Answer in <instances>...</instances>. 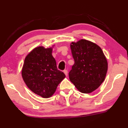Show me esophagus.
Segmentation results:
<instances>
[{
  "instance_id": "1",
  "label": "esophagus",
  "mask_w": 128,
  "mask_h": 128,
  "mask_svg": "<svg viewBox=\"0 0 128 128\" xmlns=\"http://www.w3.org/2000/svg\"><path fill=\"white\" fill-rule=\"evenodd\" d=\"M64 73L66 74V76H67V75H68V71H67V70H64Z\"/></svg>"
}]
</instances>
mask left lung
<instances>
[{"mask_svg":"<svg viewBox=\"0 0 128 128\" xmlns=\"http://www.w3.org/2000/svg\"><path fill=\"white\" fill-rule=\"evenodd\" d=\"M74 64L69 72V79L80 92L91 93L105 79L108 68L101 48L89 40L82 39L70 45Z\"/></svg>","mask_w":128,"mask_h":128,"instance_id":"obj_1","label":"left lung"}]
</instances>
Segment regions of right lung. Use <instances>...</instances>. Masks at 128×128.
Masks as SVG:
<instances>
[{"instance_id":"add662e5","label":"right lung","mask_w":128,"mask_h":128,"mask_svg":"<svg viewBox=\"0 0 128 128\" xmlns=\"http://www.w3.org/2000/svg\"><path fill=\"white\" fill-rule=\"evenodd\" d=\"M52 48L39 46L32 50L24 60L22 76L27 87L42 97L51 96L59 84L65 78L58 70Z\"/></svg>"}]
</instances>
